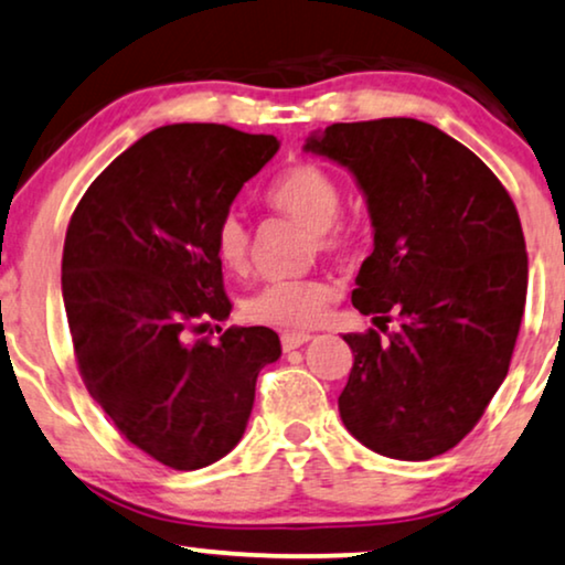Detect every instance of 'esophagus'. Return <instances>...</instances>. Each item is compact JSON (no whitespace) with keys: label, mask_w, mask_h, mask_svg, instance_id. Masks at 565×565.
<instances>
[{"label":"esophagus","mask_w":565,"mask_h":565,"mask_svg":"<svg viewBox=\"0 0 565 565\" xmlns=\"http://www.w3.org/2000/svg\"><path fill=\"white\" fill-rule=\"evenodd\" d=\"M310 333H281V349L284 351H295V349H299V345H305L307 341H310Z\"/></svg>","instance_id":"obj_1"}]
</instances>
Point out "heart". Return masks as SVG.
I'll return each mask as SVG.
<instances>
[{
    "label": "heart",
    "mask_w": 565,
    "mask_h": 565,
    "mask_svg": "<svg viewBox=\"0 0 565 565\" xmlns=\"http://www.w3.org/2000/svg\"><path fill=\"white\" fill-rule=\"evenodd\" d=\"M268 206L295 216L310 227L312 247L326 253H343L351 245V227L341 212V185L315 162H297L284 170L266 191ZM216 258L227 270L247 268L250 263V230L237 212H227L214 230ZM330 297V287L320 278H270L245 299V315L253 322L274 328L315 326Z\"/></svg>",
    "instance_id": "1"
}]
</instances>
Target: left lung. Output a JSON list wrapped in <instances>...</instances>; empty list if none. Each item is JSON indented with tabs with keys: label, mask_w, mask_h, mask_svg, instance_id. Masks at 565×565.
I'll list each match as a JSON object with an SVG mask.
<instances>
[{
	"label": "left lung",
	"mask_w": 565,
	"mask_h": 565,
	"mask_svg": "<svg viewBox=\"0 0 565 565\" xmlns=\"http://www.w3.org/2000/svg\"><path fill=\"white\" fill-rule=\"evenodd\" d=\"M305 152L343 164L364 191L374 250L353 307L401 320L387 341L343 335V426L393 460L445 455L501 387L522 326L527 250L514 201L480 157L416 118L333 124Z\"/></svg>",
	"instance_id": "obj_1"
}]
</instances>
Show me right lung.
<instances>
[{
    "mask_svg": "<svg viewBox=\"0 0 565 565\" xmlns=\"http://www.w3.org/2000/svg\"><path fill=\"white\" fill-rule=\"evenodd\" d=\"M276 152L268 134L162 126L93 180L66 230L62 295L87 393L172 470L235 449L258 372L281 356L278 335L260 326L188 341L230 318L214 230Z\"/></svg>",
    "mask_w": 565,
    "mask_h": 565,
    "instance_id": "1",
    "label": "right lung"
}]
</instances>
